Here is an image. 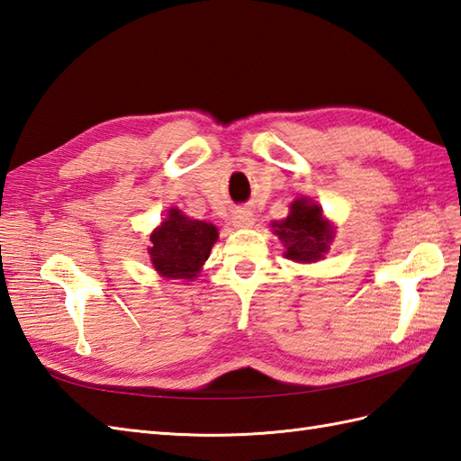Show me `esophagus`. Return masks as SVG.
<instances>
[{
  "mask_svg": "<svg viewBox=\"0 0 461 461\" xmlns=\"http://www.w3.org/2000/svg\"><path fill=\"white\" fill-rule=\"evenodd\" d=\"M232 224H234V227H239V229H249V227H252V224H254L252 212H250V211H239V212H234Z\"/></svg>",
  "mask_w": 461,
  "mask_h": 461,
  "instance_id": "34e87169",
  "label": "esophagus"
}]
</instances>
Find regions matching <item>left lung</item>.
Here are the masks:
<instances>
[{
    "instance_id": "1",
    "label": "left lung",
    "mask_w": 461,
    "mask_h": 461,
    "mask_svg": "<svg viewBox=\"0 0 461 461\" xmlns=\"http://www.w3.org/2000/svg\"><path fill=\"white\" fill-rule=\"evenodd\" d=\"M272 229L285 246L287 260L301 264L322 260L334 239L332 224L322 217V207L307 197L295 199L289 215L284 221H274Z\"/></svg>"
}]
</instances>
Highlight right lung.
Wrapping results in <instances>:
<instances>
[{
	"instance_id": "1",
	"label": "right lung",
	"mask_w": 461,
	"mask_h": 461,
	"mask_svg": "<svg viewBox=\"0 0 461 461\" xmlns=\"http://www.w3.org/2000/svg\"><path fill=\"white\" fill-rule=\"evenodd\" d=\"M217 227L205 221L189 219L179 209L167 211V217L150 234L149 249L156 272L167 279H192L201 272V266L217 242Z\"/></svg>"
}]
</instances>
